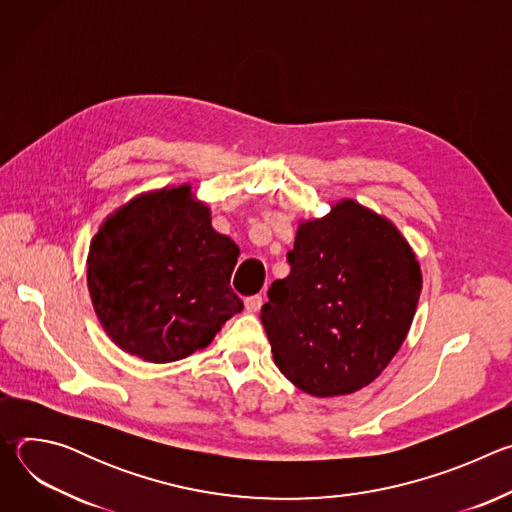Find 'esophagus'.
<instances>
[{
	"mask_svg": "<svg viewBox=\"0 0 512 512\" xmlns=\"http://www.w3.org/2000/svg\"><path fill=\"white\" fill-rule=\"evenodd\" d=\"M261 306H263V298H261V296H251V298L245 300V310L251 312V314L259 312Z\"/></svg>",
	"mask_w": 512,
	"mask_h": 512,
	"instance_id": "esophagus-1",
	"label": "esophagus"
}]
</instances>
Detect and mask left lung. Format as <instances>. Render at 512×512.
Segmentation results:
<instances>
[{"mask_svg": "<svg viewBox=\"0 0 512 512\" xmlns=\"http://www.w3.org/2000/svg\"><path fill=\"white\" fill-rule=\"evenodd\" d=\"M291 271L261 308L277 369L304 393L340 397L371 385L411 328L421 269L389 218L338 200L302 221Z\"/></svg>", "mask_w": 512, "mask_h": 512, "instance_id": "1", "label": "left lung"}]
</instances>
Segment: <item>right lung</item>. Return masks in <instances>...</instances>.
Instances as JSON below:
<instances>
[{"label":"right lung","mask_w":512,"mask_h":512,"mask_svg":"<svg viewBox=\"0 0 512 512\" xmlns=\"http://www.w3.org/2000/svg\"><path fill=\"white\" fill-rule=\"evenodd\" d=\"M190 184L143 192L113 210L91 241L87 285L107 336L164 364L206 348L243 310L231 289L239 259Z\"/></svg>","instance_id":"obj_1"}]
</instances>
